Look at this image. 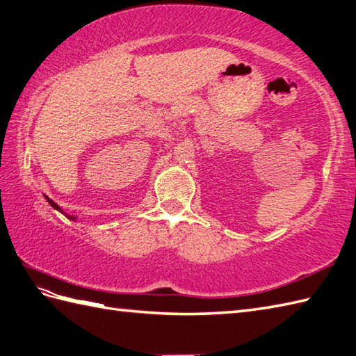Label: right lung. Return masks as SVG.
Returning <instances> with one entry per match:
<instances>
[{"label": "right lung", "instance_id": "1", "mask_svg": "<svg viewBox=\"0 0 356 356\" xmlns=\"http://www.w3.org/2000/svg\"><path fill=\"white\" fill-rule=\"evenodd\" d=\"M45 199H47V202L51 205V207H53L54 208V210H57V211H60V213H62V214H65L66 216V218L67 219H71V220H74V222H76V218H75V216H69V214H66L63 210H62V207H58L54 201H53V199H49L48 196H45Z\"/></svg>", "mask_w": 356, "mask_h": 356}]
</instances>
